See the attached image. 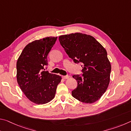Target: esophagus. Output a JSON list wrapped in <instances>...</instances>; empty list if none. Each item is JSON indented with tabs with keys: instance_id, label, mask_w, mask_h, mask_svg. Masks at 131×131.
<instances>
[{
	"instance_id": "34e87169",
	"label": "esophagus",
	"mask_w": 131,
	"mask_h": 131,
	"mask_svg": "<svg viewBox=\"0 0 131 131\" xmlns=\"http://www.w3.org/2000/svg\"><path fill=\"white\" fill-rule=\"evenodd\" d=\"M62 78H63V79H68V78H69V76H68V75H66V76H62Z\"/></svg>"
}]
</instances>
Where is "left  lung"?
I'll return each mask as SVG.
<instances>
[{"label":"left lung","mask_w":131,"mask_h":131,"mask_svg":"<svg viewBox=\"0 0 131 131\" xmlns=\"http://www.w3.org/2000/svg\"><path fill=\"white\" fill-rule=\"evenodd\" d=\"M61 45L75 63H82V75L74 74L77 87L72 91L74 98L84 103L98 100L110 82V63L106 50L90 35L80 33L62 35Z\"/></svg>","instance_id":"left-lung-1"}]
</instances>
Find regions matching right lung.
Returning <instances> with one entry per match:
<instances>
[{
  "mask_svg": "<svg viewBox=\"0 0 131 131\" xmlns=\"http://www.w3.org/2000/svg\"><path fill=\"white\" fill-rule=\"evenodd\" d=\"M57 39L47 37L31 42L24 48L17 60L18 84L25 96L38 105L53 99L62 79L59 75L45 71L48 65L47 55Z\"/></svg>",
  "mask_w": 131,
  "mask_h": 131,
  "instance_id": "1",
  "label": "right lung"
}]
</instances>
